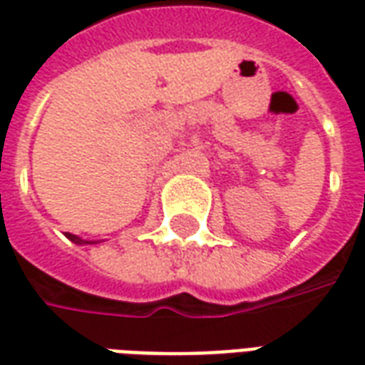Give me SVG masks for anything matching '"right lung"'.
I'll return each instance as SVG.
<instances>
[{"mask_svg":"<svg viewBox=\"0 0 365 365\" xmlns=\"http://www.w3.org/2000/svg\"><path fill=\"white\" fill-rule=\"evenodd\" d=\"M66 237L70 238V240H74V242H80V245H82V242H86V240H80V238L74 237V235H66Z\"/></svg>","mask_w":365,"mask_h":365,"instance_id":"add662e5","label":"right lung"}]
</instances>
